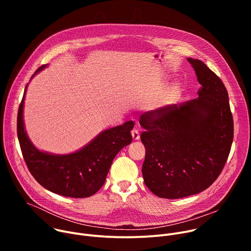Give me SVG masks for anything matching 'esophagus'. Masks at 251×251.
<instances>
[{"label": "esophagus", "mask_w": 251, "mask_h": 251, "mask_svg": "<svg viewBox=\"0 0 251 251\" xmlns=\"http://www.w3.org/2000/svg\"><path fill=\"white\" fill-rule=\"evenodd\" d=\"M131 134H132V138H133V140H139L140 139V134H139V130L136 128V129H133L132 130V132H131Z\"/></svg>", "instance_id": "esophagus-1"}]
</instances>
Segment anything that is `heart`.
<instances>
[{
	"label": "heart",
	"mask_w": 251,
	"mask_h": 251,
	"mask_svg": "<svg viewBox=\"0 0 251 251\" xmlns=\"http://www.w3.org/2000/svg\"><path fill=\"white\" fill-rule=\"evenodd\" d=\"M172 96H173L172 91H169V92L166 94V96H165V100H170V99L172 98Z\"/></svg>",
	"instance_id": "1"
}]
</instances>
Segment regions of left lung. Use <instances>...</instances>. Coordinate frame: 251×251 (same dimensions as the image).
I'll return each instance as SVG.
<instances>
[{
	"label": "left lung",
	"mask_w": 251,
	"mask_h": 251,
	"mask_svg": "<svg viewBox=\"0 0 251 251\" xmlns=\"http://www.w3.org/2000/svg\"><path fill=\"white\" fill-rule=\"evenodd\" d=\"M199 97L143 113L142 174L157 197L181 199L207 189L221 175L233 140V118L222 79L201 60L188 58Z\"/></svg>",
	"instance_id": "1"
}]
</instances>
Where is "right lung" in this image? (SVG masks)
<instances>
[{
  "label": "right lung",
  "instance_id": "right-lung-1",
  "mask_svg": "<svg viewBox=\"0 0 251 251\" xmlns=\"http://www.w3.org/2000/svg\"><path fill=\"white\" fill-rule=\"evenodd\" d=\"M42 65L35 74L44 69ZM18 111L17 131L21 150L28 171L47 190L68 198H88L103 186L118 152L132 142L133 121L105 130L79 151L68 155H52L35 148L24 126L23 109L26 91Z\"/></svg>",
  "mask_w": 251,
  "mask_h": 251
}]
</instances>
